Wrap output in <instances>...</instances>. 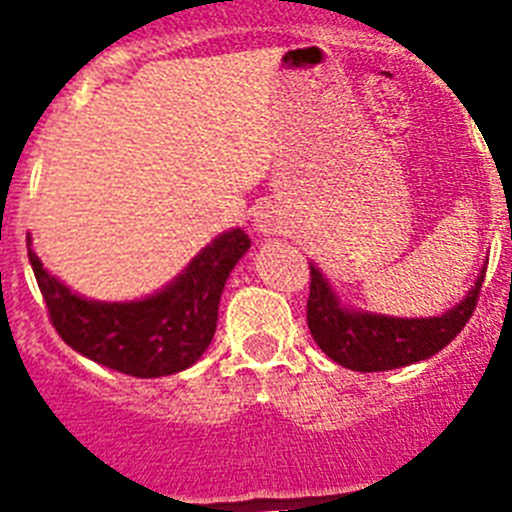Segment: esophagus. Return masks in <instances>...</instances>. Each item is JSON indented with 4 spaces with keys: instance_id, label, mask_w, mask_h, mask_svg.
<instances>
[{
    "instance_id": "obj_1",
    "label": "esophagus",
    "mask_w": 512,
    "mask_h": 512,
    "mask_svg": "<svg viewBox=\"0 0 512 512\" xmlns=\"http://www.w3.org/2000/svg\"><path fill=\"white\" fill-rule=\"evenodd\" d=\"M255 225L260 233H276L279 231V223H276V217H273L271 209H260L255 215Z\"/></svg>"
}]
</instances>
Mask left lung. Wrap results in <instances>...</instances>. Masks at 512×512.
<instances>
[{
    "label": "left lung",
    "mask_w": 512,
    "mask_h": 512,
    "mask_svg": "<svg viewBox=\"0 0 512 512\" xmlns=\"http://www.w3.org/2000/svg\"><path fill=\"white\" fill-rule=\"evenodd\" d=\"M476 287L452 311L433 319H390L374 313H353L342 308L319 268L311 265V295H308V329L313 340L332 361L356 372H385L430 358L460 335L478 305Z\"/></svg>",
    "instance_id": "1"
}]
</instances>
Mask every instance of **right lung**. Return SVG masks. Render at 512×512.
<instances>
[{
  "label": "right lung",
  "instance_id": "1",
  "mask_svg": "<svg viewBox=\"0 0 512 512\" xmlns=\"http://www.w3.org/2000/svg\"><path fill=\"white\" fill-rule=\"evenodd\" d=\"M249 249L241 228L215 239L175 284L138 303H92L44 271L28 249L47 316L76 353L132 377H164L188 369L209 348L225 279Z\"/></svg>",
  "mask_w": 512,
  "mask_h": 512
}]
</instances>
